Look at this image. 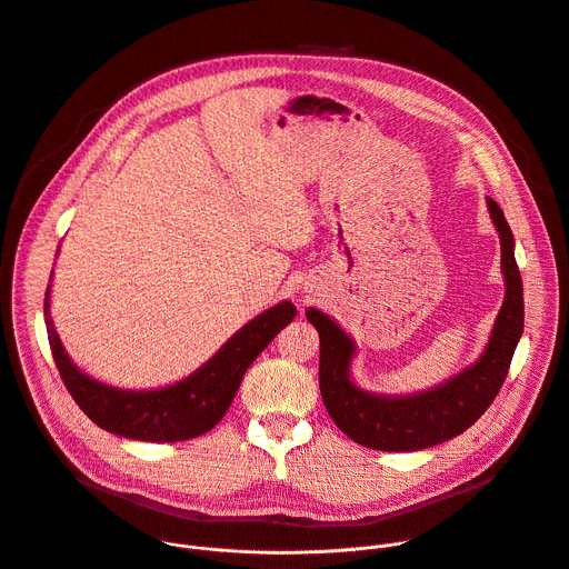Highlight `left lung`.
<instances>
[{"instance_id": "8db88e82", "label": "left lung", "mask_w": 569, "mask_h": 569, "mask_svg": "<svg viewBox=\"0 0 569 569\" xmlns=\"http://www.w3.org/2000/svg\"><path fill=\"white\" fill-rule=\"evenodd\" d=\"M486 204L500 231L507 295L483 356L446 385L400 398L358 389L349 378L353 342L331 317L317 308L306 310L319 333L321 400L336 426L356 443L389 452L423 450L466 432L496 400L522 336L525 303L511 227L493 198H486Z\"/></svg>"}]
</instances>
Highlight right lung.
I'll return each instance as SVG.
<instances>
[{
    "label": "right lung",
    "mask_w": 569,
    "mask_h": 569,
    "mask_svg": "<svg viewBox=\"0 0 569 569\" xmlns=\"http://www.w3.org/2000/svg\"><path fill=\"white\" fill-rule=\"evenodd\" d=\"M295 312L297 308L290 301L261 312L231 336L207 365L178 385L152 391H126L97 382L71 365L53 329L49 288L44 292L49 347L58 373L78 408L112 435L154 443L196 439L220 423L248 367L288 327Z\"/></svg>",
    "instance_id": "add662e5"
}]
</instances>
